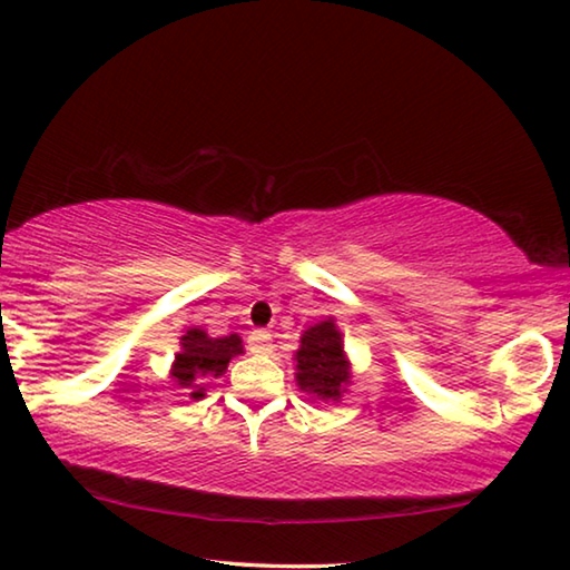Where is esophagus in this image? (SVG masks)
I'll list each match as a JSON object with an SVG mask.
<instances>
[{
  "label": "esophagus",
  "instance_id": "obj_1",
  "mask_svg": "<svg viewBox=\"0 0 570 570\" xmlns=\"http://www.w3.org/2000/svg\"><path fill=\"white\" fill-rule=\"evenodd\" d=\"M248 350L253 355H266V352H271V334L264 330L253 332L248 337Z\"/></svg>",
  "mask_w": 570,
  "mask_h": 570
}]
</instances>
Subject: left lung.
Listing matches in <instances>:
<instances>
[{"label":"left lung","instance_id":"1","mask_svg":"<svg viewBox=\"0 0 570 570\" xmlns=\"http://www.w3.org/2000/svg\"><path fill=\"white\" fill-rule=\"evenodd\" d=\"M296 383L302 391L314 393L322 401H337L350 383V370L342 337L334 322L327 320L302 334V347L296 352Z\"/></svg>","mask_w":570,"mask_h":570}]
</instances>
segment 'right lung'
<instances>
[{"instance_id": "right-lung-1", "label": "right lung", "mask_w": 570, "mask_h": 570, "mask_svg": "<svg viewBox=\"0 0 570 570\" xmlns=\"http://www.w3.org/2000/svg\"><path fill=\"white\" fill-rule=\"evenodd\" d=\"M243 345L238 334L228 337H210L205 330H187L183 334V352H177L171 377L177 385L193 387V399H203V385L213 377H220L225 367L236 355H240Z\"/></svg>"}]
</instances>
